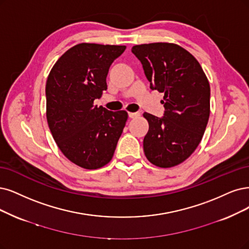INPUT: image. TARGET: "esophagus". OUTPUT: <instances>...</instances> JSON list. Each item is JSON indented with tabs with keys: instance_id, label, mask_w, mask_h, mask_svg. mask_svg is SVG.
<instances>
[{
	"instance_id": "obj_1",
	"label": "esophagus",
	"mask_w": 249,
	"mask_h": 249,
	"mask_svg": "<svg viewBox=\"0 0 249 249\" xmlns=\"http://www.w3.org/2000/svg\"><path fill=\"white\" fill-rule=\"evenodd\" d=\"M128 115H129L130 118H136V117H140V113H132V112H129L128 113Z\"/></svg>"
}]
</instances>
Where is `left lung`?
<instances>
[{
    "mask_svg": "<svg viewBox=\"0 0 249 249\" xmlns=\"http://www.w3.org/2000/svg\"><path fill=\"white\" fill-rule=\"evenodd\" d=\"M132 53L142 64L151 88L164 93L165 114L149 113L143 152L155 166L170 168L182 163L199 145L210 114V86L193 55L173 43L135 45Z\"/></svg>",
    "mask_w": 249,
    "mask_h": 249,
    "instance_id": "obj_1",
    "label": "left lung"
}]
</instances>
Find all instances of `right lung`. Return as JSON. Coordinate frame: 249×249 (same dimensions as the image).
I'll list each match as a JSON object with an SVG mask.
<instances>
[{
	"label": "right lung",
	"instance_id": "add662e5",
	"mask_svg": "<svg viewBox=\"0 0 249 249\" xmlns=\"http://www.w3.org/2000/svg\"><path fill=\"white\" fill-rule=\"evenodd\" d=\"M126 46L81 43L63 53L46 82V117L61 153L78 166L98 169L112 160L128 119L93 105L107 89L112 62Z\"/></svg>",
	"mask_w": 249,
	"mask_h": 249
}]
</instances>
